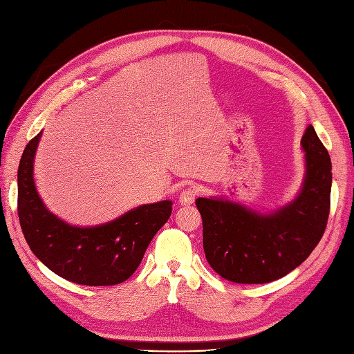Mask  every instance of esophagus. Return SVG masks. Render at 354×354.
I'll list each match as a JSON object with an SVG mask.
<instances>
[{
	"instance_id": "obj_1",
	"label": "esophagus",
	"mask_w": 354,
	"mask_h": 354,
	"mask_svg": "<svg viewBox=\"0 0 354 354\" xmlns=\"http://www.w3.org/2000/svg\"><path fill=\"white\" fill-rule=\"evenodd\" d=\"M198 195V190L195 187H186L180 192V196H178V203L181 205H190L194 204V201Z\"/></svg>"
}]
</instances>
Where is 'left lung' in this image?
<instances>
[{
    "mask_svg": "<svg viewBox=\"0 0 354 354\" xmlns=\"http://www.w3.org/2000/svg\"><path fill=\"white\" fill-rule=\"evenodd\" d=\"M305 180L299 195L272 214H259L223 199L198 198L207 262L225 280L262 284L299 266L328 225L332 164L313 125L305 129Z\"/></svg>",
    "mask_w": 354,
    "mask_h": 354,
    "instance_id": "left-lung-1",
    "label": "left lung"
}]
</instances>
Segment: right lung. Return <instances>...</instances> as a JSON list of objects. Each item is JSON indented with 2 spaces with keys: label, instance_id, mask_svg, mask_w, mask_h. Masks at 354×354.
<instances>
[{
  "label": "right lung",
  "instance_id": "1",
  "mask_svg": "<svg viewBox=\"0 0 354 354\" xmlns=\"http://www.w3.org/2000/svg\"><path fill=\"white\" fill-rule=\"evenodd\" d=\"M40 133L28 142L17 169V214L31 252L62 279L84 286L128 280L151 238L173 212L171 201L140 205L110 223L77 227L47 209L37 194L32 164Z\"/></svg>",
  "mask_w": 354,
  "mask_h": 354
}]
</instances>
